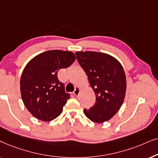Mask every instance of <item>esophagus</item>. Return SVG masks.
<instances>
[{"label": "esophagus", "instance_id": "34e87169", "mask_svg": "<svg viewBox=\"0 0 158 158\" xmlns=\"http://www.w3.org/2000/svg\"><path fill=\"white\" fill-rule=\"evenodd\" d=\"M79 92H80V88L79 87H76V89L74 91H73V94H74L75 96H78L79 95Z\"/></svg>", "mask_w": 158, "mask_h": 158}]
</instances>
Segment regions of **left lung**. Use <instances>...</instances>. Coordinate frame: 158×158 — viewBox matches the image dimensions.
Listing matches in <instances>:
<instances>
[{"label":"left lung","instance_id":"1","mask_svg":"<svg viewBox=\"0 0 158 158\" xmlns=\"http://www.w3.org/2000/svg\"><path fill=\"white\" fill-rule=\"evenodd\" d=\"M76 56L96 96L95 104L85 109L84 113L95 123L108 121L124 100L127 81L123 66L114 57L103 52L78 51Z\"/></svg>","mask_w":158,"mask_h":158}]
</instances>
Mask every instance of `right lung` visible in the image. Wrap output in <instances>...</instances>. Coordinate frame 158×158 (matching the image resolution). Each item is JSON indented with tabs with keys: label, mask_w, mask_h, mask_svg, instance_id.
I'll return each instance as SVG.
<instances>
[{
	"label": "right lung",
	"mask_w": 158,
	"mask_h": 158,
	"mask_svg": "<svg viewBox=\"0 0 158 158\" xmlns=\"http://www.w3.org/2000/svg\"><path fill=\"white\" fill-rule=\"evenodd\" d=\"M75 59L72 52L48 50L25 66L20 79L21 94L24 106L36 118L50 121L62 113L70 94L58 80V71L70 66Z\"/></svg>",
	"instance_id": "add662e5"
}]
</instances>
